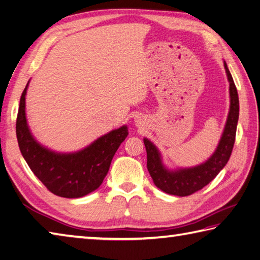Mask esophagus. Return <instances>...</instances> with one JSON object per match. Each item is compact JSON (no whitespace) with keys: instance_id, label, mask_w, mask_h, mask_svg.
Segmentation results:
<instances>
[{"instance_id":"esophagus-1","label":"esophagus","mask_w":260,"mask_h":260,"mask_svg":"<svg viewBox=\"0 0 260 260\" xmlns=\"http://www.w3.org/2000/svg\"><path fill=\"white\" fill-rule=\"evenodd\" d=\"M135 121H136V124H137V125H141V123H142V120H141L140 118H139V119H136Z\"/></svg>"}]
</instances>
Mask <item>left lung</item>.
I'll return each mask as SVG.
<instances>
[{
	"instance_id": "left-lung-1",
	"label": "left lung",
	"mask_w": 260,
	"mask_h": 260,
	"mask_svg": "<svg viewBox=\"0 0 260 260\" xmlns=\"http://www.w3.org/2000/svg\"><path fill=\"white\" fill-rule=\"evenodd\" d=\"M223 66L229 81V113L219 144L206 162L192 168L168 169L163 163L158 148L146 137L143 140L147 153L148 172L152 176L154 184L165 193L178 197L190 196L210 183L229 161L235 144L237 124L239 118V98L233 76L225 61H223Z\"/></svg>"
}]
</instances>
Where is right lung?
<instances>
[{"instance_id":"right-lung-1","label":"right lung","mask_w":260,"mask_h":260,"mask_svg":"<svg viewBox=\"0 0 260 260\" xmlns=\"http://www.w3.org/2000/svg\"><path fill=\"white\" fill-rule=\"evenodd\" d=\"M29 82L22 92L16 118V137L22 156L53 194L69 199L89 194L101 186L107 175L116 151L128 135L127 126L110 131L77 152L52 151L36 140L27 125L25 96Z\"/></svg>"}]
</instances>
